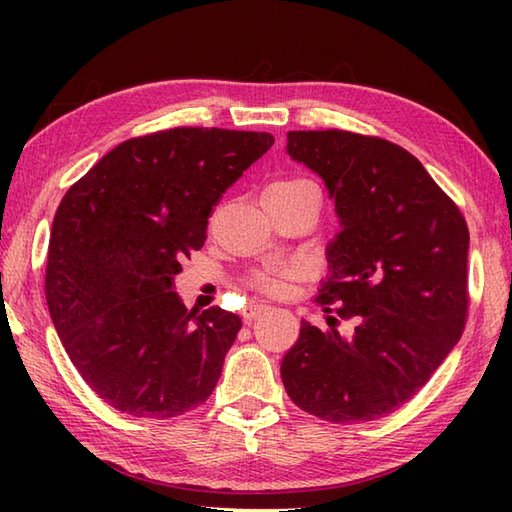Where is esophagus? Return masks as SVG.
<instances>
[{"label":"esophagus","mask_w":512,"mask_h":512,"mask_svg":"<svg viewBox=\"0 0 512 512\" xmlns=\"http://www.w3.org/2000/svg\"><path fill=\"white\" fill-rule=\"evenodd\" d=\"M268 310V306H264V303H250V306H246L242 310V317L246 323H253L259 314H264Z\"/></svg>","instance_id":"obj_1"}]
</instances>
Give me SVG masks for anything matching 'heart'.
Returning <instances> with one entry per match:
<instances>
[{
  "label": "heart",
  "mask_w": 512,
  "mask_h": 512,
  "mask_svg": "<svg viewBox=\"0 0 512 512\" xmlns=\"http://www.w3.org/2000/svg\"><path fill=\"white\" fill-rule=\"evenodd\" d=\"M306 184H312L306 178H286V180H277L273 184H268V189L264 195L270 193H286V191H295L299 187H306ZM297 273L295 270H286V273H257L250 284H253L255 290L264 292V295H284L290 286V279H295Z\"/></svg>",
  "instance_id": "1"
}]
</instances>
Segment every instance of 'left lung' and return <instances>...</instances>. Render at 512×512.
Here are the masks:
<instances>
[{
    "label": "left lung",
    "instance_id": "8db88e82",
    "mask_svg": "<svg viewBox=\"0 0 512 512\" xmlns=\"http://www.w3.org/2000/svg\"><path fill=\"white\" fill-rule=\"evenodd\" d=\"M288 154L325 180L341 233L328 248L323 312L350 336L301 323L281 380L303 411L369 422L405 405L460 341L469 317V226L407 149L345 129L288 132Z\"/></svg>",
    "mask_w": 512,
    "mask_h": 512
}]
</instances>
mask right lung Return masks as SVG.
Here are the masks:
<instances>
[{
  "instance_id": "right-lung-1",
  "label": "right lung",
  "mask_w": 512,
  "mask_h": 512,
  "mask_svg": "<svg viewBox=\"0 0 512 512\" xmlns=\"http://www.w3.org/2000/svg\"><path fill=\"white\" fill-rule=\"evenodd\" d=\"M266 132L173 127L129 138L65 191L46 301L96 396L134 418H173L213 394L242 319L189 312L173 292L222 193L273 147Z\"/></svg>"
}]
</instances>
